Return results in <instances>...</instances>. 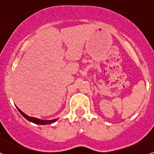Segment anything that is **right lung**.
<instances>
[{"mask_svg": "<svg viewBox=\"0 0 154 154\" xmlns=\"http://www.w3.org/2000/svg\"><path fill=\"white\" fill-rule=\"evenodd\" d=\"M16 107H17V106H16ZM17 110H18L19 112H20V113H21V115H22L25 118V119H28V121H30V122H31V123H35V124H38V125L51 124V123H55V122H56V121L58 120V119H51V120H43V119H37V118H35V117H31V116H28V115H26L25 113H24V112H23L21 109H19L17 107Z\"/></svg>", "mask_w": 154, "mask_h": 154, "instance_id": "1", "label": "right lung"}]
</instances>
